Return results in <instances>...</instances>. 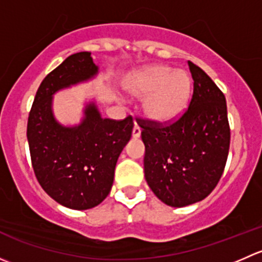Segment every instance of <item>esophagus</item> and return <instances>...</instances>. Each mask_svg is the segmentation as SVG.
<instances>
[{
  "mask_svg": "<svg viewBox=\"0 0 262 262\" xmlns=\"http://www.w3.org/2000/svg\"><path fill=\"white\" fill-rule=\"evenodd\" d=\"M132 136H133V138H139V137H141V128H139L138 125H134V128H133V132H132Z\"/></svg>",
  "mask_w": 262,
  "mask_h": 262,
  "instance_id": "obj_1",
  "label": "esophagus"
}]
</instances>
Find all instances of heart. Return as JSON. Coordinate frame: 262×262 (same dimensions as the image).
<instances>
[{"mask_svg": "<svg viewBox=\"0 0 262 262\" xmlns=\"http://www.w3.org/2000/svg\"><path fill=\"white\" fill-rule=\"evenodd\" d=\"M124 89L134 97H144L142 110L148 120L167 124L178 120L189 105L191 78L168 66H150L133 72Z\"/></svg>", "mask_w": 262, "mask_h": 262, "instance_id": "1", "label": "heart"}]
</instances>
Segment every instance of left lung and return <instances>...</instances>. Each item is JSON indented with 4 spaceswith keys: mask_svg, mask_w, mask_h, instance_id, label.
Masks as SVG:
<instances>
[{
    "mask_svg": "<svg viewBox=\"0 0 262 262\" xmlns=\"http://www.w3.org/2000/svg\"><path fill=\"white\" fill-rule=\"evenodd\" d=\"M189 68L194 92L184 115L165 126L138 119L148 186L161 202L175 208L200 202L213 191L231 141L223 92L202 68L192 62Z\"/></svg>",
    "mask_w": 262,
    "mask_h": 262,
    "instance_id": "left-lung-1",
    "label": "left lung"
}]
</instances>
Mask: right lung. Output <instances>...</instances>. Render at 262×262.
Masks as SVG:
<instances>
[{
  "label": "right lung",
  "instance_id": "1",
  "mask_svg": "<svg viewBox=\"0 0 262 262\" xmlns=\"http://www.w3.org/2000/svg\"><path fill=\"white\" fill-rule=\"evenodd\" d=\"M97 73L90 52L70 55L41 82L29 114L26 136L36 179L70 209H91L109 195L116 161L133 130L132 116L104 119L94 101L86 104L77 125H62L54 118L53 95Z\"/></svg>",
  "mask_w": 262,
  "mask_h": 262
}]
</instances>
